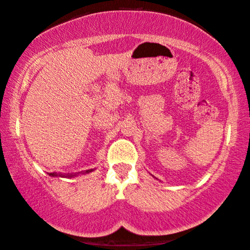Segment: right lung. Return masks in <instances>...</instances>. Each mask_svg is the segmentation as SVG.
Wrapping results in <instances>:
<instances>
[{"mask_svg": "<svg viewBox=\"0 0 250 250\" xmlns=\"http://www.w3.org/2000/svg\"><path fill=\"white\" fill-rule=\"evenodd\" d=\"M91 171H92V170H87V171H86V173L91 172ZM50 174H51V176H58V174L55 173V172H53V173H50ZM59 176H60V174H59ZM73 176H77V174H73Z\"/></svg>", "mask_w": 250, "mask_h": 250, "instance_id": "1", "label": "right lung"}]
</instances>
